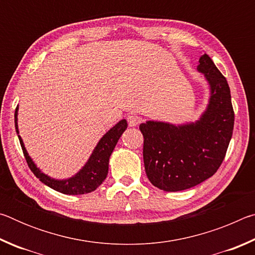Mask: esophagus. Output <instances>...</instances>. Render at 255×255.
I'll use <instances>...</instances> for the list:
<instances>
[{
  "label": "esophagus",
  "instance_id": "1",
  "mask_svg": "<svg viewBox=\"0 0 255 255\" xmlns=\"http://www.w3.org/2000/svg\"><path fill=\"white\" fill-rule=\"evenodd\" d=\"M127 122H128V125L130 127H135L137 126L138 124L140 123V119L137 117V116H133V115H129L127 116Z\"/></svg>",
  "mask_w": 255,
  "mask_h": 255
}]
</instances>
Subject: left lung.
<instances>
[{"instance_id": "8db88e82", "label": "left lung", "mask_w": 255, "mask_h": 255, "mask_svg": "<svg viewBox=\"0 0 255 255\" xmlns=\"http://www.w3.org/2000/svg\"><path fill=\"white\" fill-rule=\"evenodd\" d=\"M197 70L210 85L208 107L196 123L140 124L144 165L150 183L164 191H182L213 176L223 163L234 128L227 81L208 55Z\"/></svg>"}]
</instances>
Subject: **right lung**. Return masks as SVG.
<instances>
[{
    "instance_id": "add662e5",
    "label": "right lung",
    "mask_w": 255,
    "mask_h": 255,
    "mask_svg": "<svg viewBox=\"0 0 255 255\" xmlns=\"http://www.w3.org/2000/svg\"><path fill=\"white\" fill-rule=\"evenodd\" d=\"M18 108L14 112V123H15V130L18 133L21 147L23 150V155L25 161L28 163V166L32 173L39 179L42 183L48 185L49 188L56 190V191L62 192L64 195H84V193L92 192L100 185L105 179L107 178L108 170H109V158L112 150L116 147V144L118 143L120 136L126 130L127 122L125 119L112 127L100 140L94 148L93 153L90 156L89 161L86 162L85 165L82 167V170L76 173L74 176L66 180H55L49 178L48 175L38 169L36 164L33 163L31 157L25 149L23 141L19 136L18 129Z\"/></svg>"
}]
</instances>
